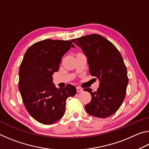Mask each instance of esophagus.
<instances>
[{"label":"esophagus","mask_w":149,"mask_h":149,"mask_svg":"<svg viewBox=\"0 0 149 149\" xmlns=\"http://www.w3.org/2000/svg\"><path fill=\"white\" fill-rule=\"evenodd\" d=\"M83 89L81 87H77V93H81V92H82L83 91Z\"/></svg>","instance_id":"esophagus-1"}]
</instances>
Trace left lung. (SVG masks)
<instances>
[{"instance_id":"1","label":"left lung","mask_w":149,"mask_h":149,"mask_svg":"<svg viewBox=\"0 0 149 149\" xmlns=\"http://www.w3.org/2000/svg\"><path fill=\"white\" fill-rule=\"evenodd\" d=\"M72 41L81 47L87 57L91 75L100 81L97 91L92 92L89 88L84 89L91 95L85 110L95 117L110 116L119 109L126 95L128 77L122 55L112 42L98 34Z\"/></svg>"}]
</instances>
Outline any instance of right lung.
<instances>
[{
	"label": "right lung",
	"mask_w": 149,
	"mask_h": 149,
	"mask_svg": "<svg viewBox=\"0 0 149 149\" xmlns=\"http://www.w3.org/2000/svg\"><path fill=\"white\" fill-rule=\"evenodd\" d=\"M71 47L75 46L70 41H39L27 50L20 64L18 87L22 100L29 114L43 124L59 120L65 113L67 98L76 93L74 85L57 89L52 83V75Z\"/></svg>",
	"instance_id": "obj_1"
}]
</instances>
